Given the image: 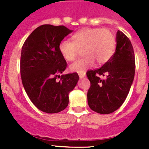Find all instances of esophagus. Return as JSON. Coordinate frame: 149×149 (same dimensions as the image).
<instances>
[{
    "label": "esophagus",
    "mask_w": 149,
    "mask_h": 149,
    "mask_svg": "<svg viewBox=\"0 0 149 149\" xmlns=\"http://www.w3.org/2000/svg\"><path fill=\"white\" fill-rule=\"evenodd\" d=\"M79 76L80 79H82V78L85 77L86 76V73H79Z\"/></svg>",
    "instance_id": "1"
}]
</instances>
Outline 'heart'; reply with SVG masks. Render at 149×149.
Masks as SVG:
<instances>
[{
	"label": "heart",
	"mask_w": 149,
	"mask_h": 149,
	"mask_svg": "<svg viewBox=\"0 0 149 149\" xmlns=\"http://www.w3.org/2000/svg\"><path fill=\"white\" fill-rule=\"evenodd\" d=\"M72 41L63 40L59 44V51L66 61H75L82 49L84 58L70 65L73 72L83 73L96 62L99 65L107 62L114 54L116 40L107 29L84 28L73 34Z\"/></svg>",
	"instance_id": "obj_1"
}]
</instances>
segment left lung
Wrapping results in <instances>:
<instances>
[{
	"label": "left lung",
	"mask_w": 149,
	"mask_h": 149,
	"mask_svg": "<svg viewBox=\"0 0 149 149\" xmlns=\"http://www.w3.org/2000/svg\"><path fill=\"white\" fill-rule=\"evenodd\" d=\"M115 53L100 68L88 70L91 86L87 93L89 107L100 114H109L120 107L135 76V55L128 37L118 30ZM100 75L105 76L100 79Z\"/></svg>",
	"instance_id": "obj_1"
}]
</instances>
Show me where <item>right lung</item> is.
Listing matches in <instances>:
<instances>
[{"label": "right lung", "instance_id": "obj_1", "mask_svg": "<svg viewBox=\"0 0 149 149\" xmlns=\"http://www.w3.org/2000/svg\"><path fill=\"white\" fill-rule=\"evenodd\" d=\"M71 32L64 26L42 25L22 46L20 72L24 88L36 107L46 113H58L67 107L69 92L79 79L77 73L59 76L67 63L58 47ZM58 77L61 78L59 82Z\"/></svg>", "mask_w": 149, "mask_h": 149}]
</instances>
